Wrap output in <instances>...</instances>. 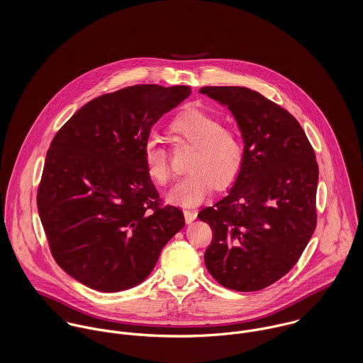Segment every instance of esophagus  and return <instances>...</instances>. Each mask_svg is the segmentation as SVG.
<instances>
[{"label":"esophagus","instance_id":"1","mask_svg":"<svg viewBox=\"0 0 363 363\" xmlns=\"http://www.w3.org/2000/svg\"><path fill=\"white\" fill-rule=\"evenodd\" d=\"M183 213H184V219L187 223H191L197 218V212L191 211V209H184Z\"/></svg>","mask_w":363,"mask_h":363}]
</instances>
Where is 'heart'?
Wrapping results in <instances>:
<instances>
[{"label": "heart", "mask_w": 363, "mask_h": 363, "mask_svg": "<svg viewBox=\"0 0 363 363\" xmlns=\"http://www.w3.org/2000/svg\"><path fill=\"white\" fill-rule=\"evenodd\" d=\"M173 140L193 147L186 174L166 196L172 204L194 207L216 187L225 190L239 177L245 162V145L236 130L222 125V120L197 106L180 110L169 124ZM144 166L157 186L169 184L172 167L166 151L154 141L144 147Z\"/></svg>", "instance_id": "obj_1"}]
</instances>
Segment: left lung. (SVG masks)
Masks as SVG:
<instances>
[{
	"instance_id": "8db88e82",
	"label": "left lung",
	"mask_w": 363,
	"mask_h": 363,
	"mask_svg": "<svg viewBox=\"0 0 363 363\" xmlns=\"http://www.w3.org/2000/svg\"><path fill=\"white\" fill-rule=\"evenodd\" d=\"M200 94L232 111L245 143L228 196L199 213L212 229L204 261L222 286L259 291L289 272L315 229V155L298 120L259 92L204 86Z\"/></svg>"
}]
</instances>
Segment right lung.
<instances>
[{
    "label": "right lung",
    "instance_id": "add662e5",
    "mask_svg": "<svg viewBox=\"0 0 363 363\" xmlns=\"http://www.w3.org/2000/svg\"><path fill=\"white\" fill-rule=\"evenodd\" d=\"M190 94L184 85L106 94L52 138L38 209L52 257L78 282L102 292L141 284L184 228L179 208L160 204L144 147L156 121Z\"/></svg>",
    "mask_w": 363,
    "mask_h": 363
}]
</instances>
